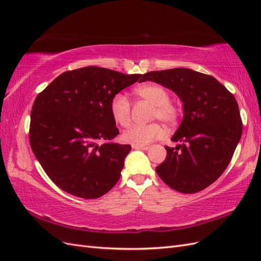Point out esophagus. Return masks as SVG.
I'll use <instances>...</instances> for the list:
<instances>
[{"instance_id":"34e87169","label":"esophagus","mask_w":261,"mask_h":261,"mask_svg":"<svg viewBox=\"0 0 261 261\" xmlns=\"http://www.w3.org/2000/svg\"><path fill=\"white\" fill-rule=\"evenodd\" d=\"M132 147H133V149H137V150H148L149 149L148 146H135V145H133Z\"/></svg>"}]
</instances>
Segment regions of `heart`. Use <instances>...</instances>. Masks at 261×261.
Wrapping results in <instances>:
<instances>
[{
	"mask_svg": "<svg viewBox=\"0 0 261 261\" xmlns=\"http://www.w3.org/2000/svg\"><path fill=\"white\" fill-rule=\"evenodd\" d=\"M134 94L148 101L153 106L152 118H158L164 124L174 126L181 113L180 107L170 100L169 90L160 84L146 83L137 86ZM110 113L113 121L120 126H127L130 123V103L123 93H116L110 101ZM164 128L159 123L148 125H133L122 134V140L126 144L146 146L164 136Z\"/></svg>",
	"mask_w": 261,
	"mask_h": 261,
	"instance_id": "1",
	"label": "heart"
}]
</instances>
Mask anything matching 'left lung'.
Segmentation results:
<instances>
[{"label": "left lung", "instance_id": "obj_1", "mask_svg": "<svg viewBox=\"0 0 261 261\" xmlns=\"http://www.w3.org/2000/svg\"><path fill=\"white\" fill-rule=\"evenodd\" d=\"M154 82L174 91L183 102L184 117L165 147L167 158L155 168L171 188L193 194L216 181L230 163L242 136L239 105L215 77L189 68L155 70L141 82Z\"/></svg>", "mask_w": 261, "mask_h": 261}]
</instances>
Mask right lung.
<instances>
[{
  "mask_svg": "<svg viewBox=\"0 0 261 261\" xmlns=\"http://www.w3.org/2000/svg\"><path fill=\"white\" fill-rule=\"evenodd\" d=\"M140 76L87 66L61 74L37 96L30 146L44 172L64 192L94 199L120 179L132 147L112 141L120 132L110 101L140 82Z\"/></svg>",
  "mask_w": 261,
  "mask_h": 261,
  "instance_id": "add662e5",
  "label": "right lung"
}]
</instances>
